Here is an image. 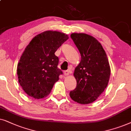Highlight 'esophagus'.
Returning <instances> with one entry per match:
<instances>
[{
  "instance_id": "1",
  "label": "esophagus",
  "mask_w": 131,
  "mask_h": 131,
  "mask_svg": "<svg viewBox=\"0 0 131 131\" xmlns=\"http://www.w3.org/2000/svg\"><path fill=\"white\" fill-rule=\"evenodd\" d=\"M63 74H64V75H66V76H67V75H69V71L68 70H67V71H64V72H63Z\"/></svg>"
}]
</instances>
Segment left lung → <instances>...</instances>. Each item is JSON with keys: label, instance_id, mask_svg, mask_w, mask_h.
Segmentation results:
<instances>
[{"label": "left lung", "instance_id": "left-lung-1", "mask_svg": "<svg viewBox=\"0 0 131 131\" xmlns=\"http://www.w3.org/2000/svg\"><path fill=\"white\" fill-rule=\"evenodd\" d=\"M71 38L79 50L81 59L74 75L77 86L69 93L72 100L88 104L96 99L107 88L110 67L105 50L93 36L74 33Z\"/></svg>", "mask_w": 131, "mask_h": 131}]
</instances>
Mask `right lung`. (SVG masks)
<instances>
[{
	"instance_id": "right-lung-1",
	"label": "right lung",
	"mask_w": 131,
	"mask_h": 131,
	"mask_svg": "<svg viewBox=\"0 0 131 131\" xmlns=\"http://www.w3.org/2000/svg\"><path fill=\"white\" fill-rule=\"evenodd\" d=\"M68 39L63 33L45 31L26 47L17 65V75L20 86L29 96L41 99L50 93L63 74L54 53Z\"/></svg>"
}]
</instances>
